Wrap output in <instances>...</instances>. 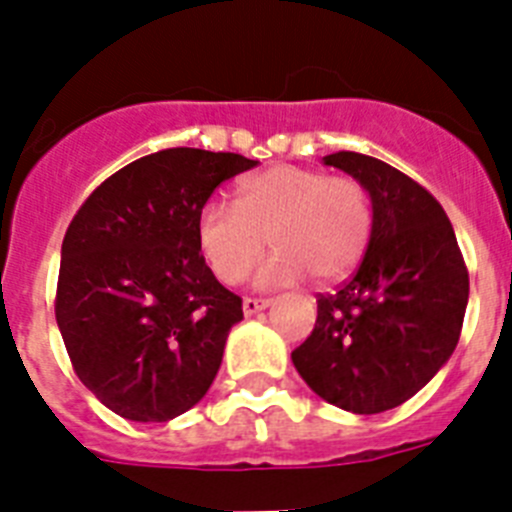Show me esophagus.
Returning a JSON list of instances; mask_svg holds the SVG:
<instances>
[{
    "label": "esophagus",
    "mask_w": 512,
    "mask_h": 512,
    "mask_svg": "<svg viewBox=\"0 0 512 512\" xmlns=\"http://www.w3.org/2000/svg\"><path fill=\"white\" fill-rule=\"evenodd\" d=\"M269 305H271L269 297H246V300H243V312H246V315H253V312L264 310V307Z\"/></svg>",
    "instance_id": "esophagus-1"
}]
</instances>
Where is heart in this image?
Instances as JSON below:
<instances>
[{"instance_id": "heart-1", "label": "heart", "mask_w": 512, "mask_h": 512, "mask_svg": "<svg viewBox=\"0 0 512 512\" xmlns=\"http://www.w3.org/2000/svg\"><path fill=\"white\" fill-rule=\"evenodd\" d=\"M374 230L372 194L354 176L279 164L238 184L235 207L210 202L197 215V248L207 269L228 287L261 269L264 287L348 277L364 259Z\"/></svg>"}]
</instances>
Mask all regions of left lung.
Here are the masks:
<instances>
[{
	"instance_id": "left-lung-1",
	"label": "left lung",
	"mask_w": 512,
	"mask_h": 512,
	"mask_svg": "<svg viewBox=\"0 0 512 512\" xmlns=\"http://www.w3.org/2000/svg\"><path fill=\"white\" fill-rule=\"evenodd\" d=\"M323 161L369 189L374 230L359 269L333 295H318L315 328L292 361L330 405L384 413L423 390L454 354L469 271L449 217L415 179L354 151Z\"/></svg>"
}]
</instances>
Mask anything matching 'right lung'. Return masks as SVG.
<instances>
[{"label": "right lung", "mask_w": 512, "mask_h": 512, "mask_svg": "<svg viewBox=\"0 0 512 512\" xmlns=\"http://www.w3.org/2000/svg\"><path fill=\"white\" fill-rule=\"evenodd\" d=\"M259 161L164 148L104 179L61 246L56 320L71 366L104 408L166 423L210 390L241 297L197 248V215Z\"/></svg>", "instance_id": "obj_1"}]
</instances>
